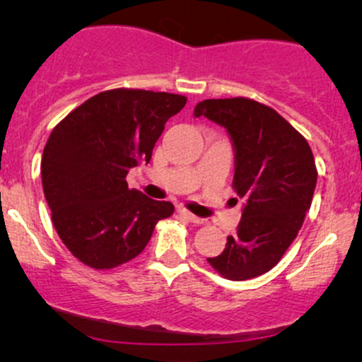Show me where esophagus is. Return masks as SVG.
<instances>
[{
    "label": "esophagus",
    "mask_w": 362,
    "mask_h": 362,
    "mask_svg": "<svg viewBox=\"0 0 362 362\" xmlns=\"http://www.w3.org/2000/svg\"><path fill=\"white\" fill-rule=\"evenodd\" d=\"M178 213H180V216H184L185 219H189L190 223H194V224H206V219L197 218V216H194L192 213H189V211H187V209H178Z\"/></svg>",
    "instance_id": "1"
}]
</instances>
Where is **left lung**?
<instances>
[{
	"label": "left lung",
	"instance_id": "1",
	"mask_svg": "<svg viewBox=\"0 0 362 362\" xmlns=\"http://www.w3.org/2000/svg\"><path fill=\"white\" fill-rule=\"evenodd\" d=\"M194 115L226 127L235 146L233 189L245 199L236 231L207 262L230 281L262 276L294 242L311 206L318 172L308 141L252 98H211Z\"/></svg>",
	"mask_w": 362,
	"mask_h": 362
}]
</instances>
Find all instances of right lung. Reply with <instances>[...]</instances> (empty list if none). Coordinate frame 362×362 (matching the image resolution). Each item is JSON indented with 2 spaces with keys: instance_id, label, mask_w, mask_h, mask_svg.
Segmentation results:
<instances>
[{
  "instance_id": "add662e5",
  "label": "right lung",
  "mask_w": 362,
  "mask_h": 362,
  "mask_svg": "<svg viewBox=\"0 0 362 362\" xmlns=\"http://www.w3.org/2000/svg\"><path fill=\"white\" fill-rule=\"evenodd\" d=\"M184 95L136 88L102 91L69 112L45 143L40 175L57 235L78 260L109 271L144 250L160 219L175 211L129 189V170L151 160Z\"/></svg>"
}]
</instances>
